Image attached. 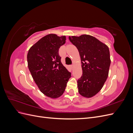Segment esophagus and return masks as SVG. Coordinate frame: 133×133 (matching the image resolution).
Listing matches in <instances>:
<instances>
[{"label": "esophagus", "mask_w": 133, "mask_h": 133, "mask_svg": "<svg viewBox=\"0 0 133 133\" xmlns=\"http://www.w3.org/2000/svg\"><path fill=\"white\" fill-rule=\"evenodd\" d=\"M70 68H73V65H70Z\"/></svg>", "instance_id": "esophagus-1"}]
</instances>
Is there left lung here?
Masks as SVG:
<instances>
[{
	"label": "left lung",
	"instance_id": "8db88e82",
	"mask_svg": "<svg viewBox=\"0 0 133 133\" xmlns=\"http://www.w3.org/2000/svg\"><path fill=\"white\" fill-rule=\"evenodd\" d=\"M69 39L79 51L83 74L77 81L79 93L89 98L102 89L110 65V52L106 44L92 36H69Z\"/></svg>",
	"mask_w": 133,
	"mask_h": 133
}]
</instances>
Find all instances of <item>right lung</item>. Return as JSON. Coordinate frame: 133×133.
I'll return each mask as SVG.
<instances>
[{
  "mask_svg": "<svg viewBox=\"0 0 133 133\" xmlns=\"http://www.w3.org/2000/svg\"><path fill=\"white\" fill-rule=\"evenodd\" d=\"M65 41L64 35H46L30 48L27 55L28 68L35 83L42 92L52 99L63 94L71 77L59 55Z\"/></svg>",
  "mask_w": 133,
  "mask_h": 133,
  "instance_id": "1",
  "label": "right lung"
}]
</instances>
